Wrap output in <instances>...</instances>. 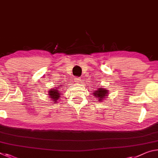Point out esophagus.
I'll list each match as a JSON object with an SVG mask.
<instances>
[{"instance_id":"esophagus-1","label":"esophagus","mask_w":158,"mask_h":158,"mask_svg":"<svg viewBox=\"0 0 158 158\" xmlns=\"http://www.w3.org/2000/svg\"><path fill=\"white\" fill-rule=\"evenodd\" d=\"M74 81H75L77 84H80L81 82V79L79 78V77H77V78H75L74 79Z\"/></svg>"}]
</instances>
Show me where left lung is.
Instances as JSON below:
<instances>
[{
    "label": "left lung",
    "instance_id": "obj_1",
    "mask_svg": "<svg viewBox=\"0 0 158 158\" xmlns=\"http://www.w3.org/2000/svg\"><path fill=\"white\" fill-rule=\"evenodd\" d=\"M109 95V90H107L105 88L99 87L93 91V95L98 99L99 102H102L103 100H105L108 97Z\"/></svg>",
    "mask_w": 158,
    "mask_h": 158
}]
</instances>
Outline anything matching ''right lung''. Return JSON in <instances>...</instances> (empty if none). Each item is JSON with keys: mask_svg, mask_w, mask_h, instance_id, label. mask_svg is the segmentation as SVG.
<instances>
[{"mask_svg": "<svg viewBox=\"0 0 158 158\" xmlns=\"http://www.w3.org/2000/svg\"><path fill=\"white\" fill-rule=\"evenodd\" d=\"M61 87H62V85H60L58 87L53 88V89H50L48 91V97L50 98L49 100L51 101H52L53 104H56L58 102V99H60L59 98L60 95H62Z\"/></svg>", "mask_w": 158, "mask_h": 158, "instance_id": "right-lung-1", "label": "right lung"}]
</instances>
